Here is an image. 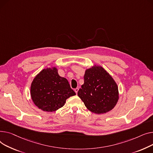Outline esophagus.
Instances as JSON below:
<instances>
[{
	"label": "esophagus",
	"mask_w": 153,
	"mask_h": 153,
	"mask_svg": "<svg viewBox=\"0 0 153 153\" xmlns=\"http://www.w3.org/2000/svg\"><path fill=\"white\" fill-rule=\"evenodd\" d=\"M78 89H78V88H76L75 89L74 91H75V92L76 93V94H77V93H78Z\"/></svg>",
	"instance_id": "1"
}]
</instances>
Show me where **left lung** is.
<instances>
[{
  "mask_svg": "<svg viewBox=\"0 0 153 153\" xmlns=\"http://www.w3.org/2000/svg\"><path fill=\"white\" fill-rule=\"evenodd\" d=\"M78 96L91 112L104 114L111 111L119 100L118 86L112 77L101 66L86 69L84 84Z\"/></svg>",
  "mask_w": 153,
  "mask_h": 153,
  "instance_id": "left-lung-1",
  "label": "left lung"
}]
</instances>
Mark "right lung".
<instances>
[{
  "mask_svg": "<svg viewBox=\"0 0 153 153\" xmlns=\"http://www.w3.org/2000/svg\"><path fill=\"white\" fill-rule=\"evenodd\" d=\"M34 104L46 112H53L64 105L67 99L76 94L68 80L58 74L56 67L44 68L35 76L31 85Z\"/></svg>",
  "mask_w": 153,
  "mask_h": 153,
  "instance_id": "right-lung-1",
  "label": "right lung"
}]
</instances>
